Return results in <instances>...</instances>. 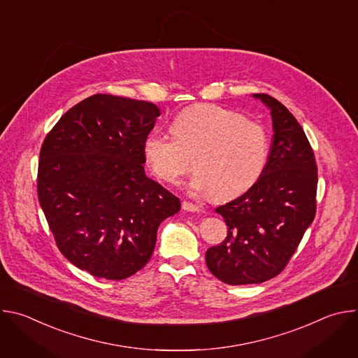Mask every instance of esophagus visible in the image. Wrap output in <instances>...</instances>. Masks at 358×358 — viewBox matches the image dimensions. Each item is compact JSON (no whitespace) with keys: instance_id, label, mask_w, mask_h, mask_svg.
Returning <instances> with one entry per match:
<instances>
[{"instance_id":"1","label":"esophagus","mask_w":358,"mask_h":358,"mask_svg":"<svg viewBox=\"0 0 358 358\" xmlns=\"http://www.w3.org/2000/svg\"><path fill=\"white\" fill-rule=\"evenodd\" d=\"M182 210L189 211V213H196V211H199V207L196 206V203H192L189 201H182Z\"/></svg>"}]
</instances>
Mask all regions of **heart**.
I'll return each mask as SVG.
<instances>
[{
	"mask_svg": "<svg viewBox=\"0 0 358 358\" xmlns=\"http://www.w3.org/2000/svg\"><path fill=\"white\" fill-rule=\"evenodd\" d=\"M174 136L155 131L144 143L147 164L159 178L176 184L192 170L191 188L229 199L248 191L266 166V129L242 113L218 105H198L178 113Z\"/></svg>",
	"mask_w": 358,
	"mask_h": 358,
	"instance_id": "obj_1",
	"label": "heart"
}]
</instances>
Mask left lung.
Returning a JSON list of instances; mask_svg holds the SVG:
<instances>
[{
  "label": "left lung",
  "instance_id": "8db88e82",
  "mask_svg": "<svg viewBox=\"0 0 358 358\" xmlns=\"http://www.w3.org/2000/svg\"><path fill=\"white\" fill-rule=\"evenodd\" d=\"M255 97L272 113L269 157L257 182L215 210L228 232L206 253L210 272L228 285H255L278 276L316 215L317 164L308 137L279 100L266 93Z\"/></svg>",
  "mask_w": 358,
  "mask_h": 358
}]
</instances>
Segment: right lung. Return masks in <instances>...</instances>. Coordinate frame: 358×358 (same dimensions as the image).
Masks as SVG:
<instances>
[{
    "label": "right lung",
    "instance_id": "1",
    "mask_svg": "<svg viewBox=\"0 0 358 358\" xmlns=\"http://www.w3.org/2000/svg\"><path fill=\"white\" fill-rule=\"evenodd\" d=\"M160 109L97 93L69 109L41 147L38 199L58 249L109 280L145 266L159 225L180 199L144 173V143Z\"/></svg>",
    "mask_w": 358,
    "mask_h": 358
}]
</instances>
